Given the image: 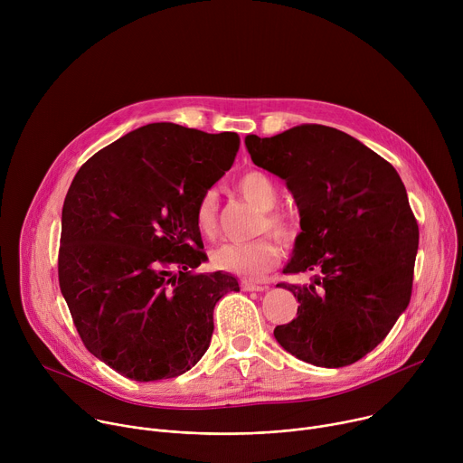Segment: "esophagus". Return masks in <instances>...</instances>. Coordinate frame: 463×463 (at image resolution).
<instances>
[{
    "label": "esophagus",
    "mask_w": 463,
    "mask_h": 463,
    "mask_svg": "<svg viewBox=\"0 0 463 463\" xmlns=\"http://www.w3.org/2000/svg\"><path fill=\"white\" fill-rule=\"evenodd\" d=\"M241 289H243V291H263V289H266V286H261V284H254V282H247V280H243V282H241Z\"/></svg>",
    "instance_id": "esophagus-1"
}]
</instances>
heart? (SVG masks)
<instances>
[{
  "mask_svg": "<svg viewBox=\"0 0 463 463\" xmlns=\"http://www.w3.org/2000/svg\"><path fill=\"white\" fill-rule=\"evenodd\" d=\"M236 190L247 202L256 205L261 213L258 232H271L280 240L291 236V227L284 214L275 207L279 203V188L275 181L263 172H245L236 181ZM195 227L203 236H214L218 231V194L214 190L203 192L194 211ZM282 256L277 241L271 238H260L247 243H223L211 254V266L218 271L231 273L241 279L258 280L269 273Z\"/></svg>",
  "mask_w": 463,
  "mask_h": 463,
  "instance_id": "1",
  "label": "heart"
}]
</instances>
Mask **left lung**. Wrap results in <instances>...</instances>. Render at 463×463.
<instances>
[{
	"instance_id": "1",
	"label": "left lung",
	"mask_w": 463,
	"mask_h": 463,
	"mask_svg": "<svg viewBox=\"0 0 463 463\" xmlns=\"http://www.w3.org/2000/svg\"><path fill=\"white\" fill-rule=\"evenodd\" d=\"M245 146L256 166L286 181L300 213L284 273H315L306 286L279 284L300 306L297 318L275 327V339L315 366L363 359L411 302L420 231L400 174L322 124L247 136Z\"/></svg>"
}]
</instances>
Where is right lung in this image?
Wrapping results in <instances>:
<instances>
[{
    "mask_svg": "<svg viewBox=\"0 0 463 463\" xmlns=\"http://www.w3.org/2000/svg\"><path fill=\"white\" fill-rule=\"evenodd\" d=\"M238 148L234 131L148 124L86 161L65 195L60 289L84 346L124 377L190 370L211 345L216 302L240 291L232 275L194 273L207 260L195 203Z\"/></svg>",
    "mask_w": 463,
    "mask_h": 463,
    "instance_id": "1",
    "label": "right lung"
}]
</instances>
